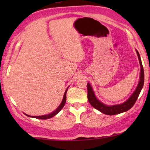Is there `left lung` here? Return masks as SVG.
Instances as JSON below:
<instances>
[{
  "instance_id": "1",
  "label": "left lung",
  "mask_w": 150,
  "mask_h": 150,
  "mask_svg": "<svg viewBox=\"0 0 150 150\" xmlns=\"http://www.w3.org/2000/svg\"><path fill=\"white\" fill-rule=\"evenodd\" d=\"M137 55H138L139 65H140V73H139V81L138 84L137 85L135 91L132 94V95L127 99L125 102L123 103L119 104V105H106L100 101L96 97V95L94 93L92 87H91L90 83H87V98L88 102L91 105V106L96 108V110H99L101 112L107 115H115L124 112L128 111V110L132 107L134 104H135L136 100L140 93L141 91L143 88L144 83V68L142 66V61L138 51L136 50Z\"/></svg>"
}]
</instances>
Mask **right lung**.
<instances>
[{"label": "right lung", "instance_id": "add662e5", "mask_svg": "<svg viewBox=\"0 0 150 150\" xmlns=\"http://www.w3.org/2000/svg\"><path fill=\"white\" fill-rule=\"evenodd\" d=\"M68 88L67 87V89H66V91H65V93H64V95H63V100L62 101V103H61L60 105L58 106V107L57 108V109H55V110H54V112H51L50 114H49V115H43V116H30L28 115H26V114L24 113V115L28 116V117H32V118H38V119H42V120H46V119H48V118H51L52 117H54V116H55L57 115V114L59 112L62 110V109L63 108V106H64L65 104V102H66V93H67V91L68 90Z\"/></svg>", "mask_w": 150, "mask_h": 150}]
</instances>
